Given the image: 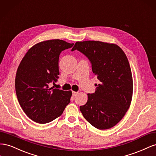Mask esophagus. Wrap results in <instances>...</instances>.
Instances as JSON below:
<instances>
[{"label":"esophagus","instance_id":"1","mask_svg":"<svg viewBox=\"0 0 156 156\" xmlns=\"http://www.w3.org/2000/svg\"><path fill=\"white\" fill-rule=\"evenodd\" d=\"M78 92H76V91H73V97H75V96H76V95H78Z\"/></svg>","mask_w":156,"mask_h":156}]
</instances>
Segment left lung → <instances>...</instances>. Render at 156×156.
Instances as JSON below:
<instances>
[{"label":"left lung","instance_id":"left-lung-1","mask_svg":"<svg viewBox=\"0 0 156 156\" xmlns=\"http://www.w3.org/2000/svg\"><path fill=\"white\" fill-rule=\"evenodd\" d=\"M74 50L87 57L101 82L94 93H88L87 102L80 110L97 129L114 127L125 115L132 99L133 78L126 55L115 44L94 41L76 42L71 51Z\"/></svg>","mask_w":156,"mask_h":156}]
</instances>
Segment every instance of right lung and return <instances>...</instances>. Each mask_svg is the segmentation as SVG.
<instances>
[{"label":"right lung","mask_w":156,"mask_h":156,"mask_svg":"<svg viewBox=\"0 0 156 156\" xmlns=\"http://www.w3.org/2000/svg\"><path fill=\"white\" fill-rule=\"evenodd\" d=\"M73 45L59 39L41 42L30 48L21 60L16 76V92L21 107L33 121L50 122L70 103L72 91L50 85L59 78L60 53Z\"/></svg>","instance_id":"add662e5"}]
</instances>
